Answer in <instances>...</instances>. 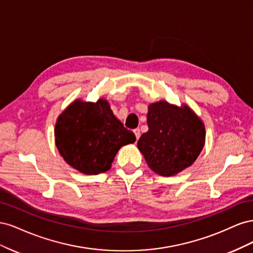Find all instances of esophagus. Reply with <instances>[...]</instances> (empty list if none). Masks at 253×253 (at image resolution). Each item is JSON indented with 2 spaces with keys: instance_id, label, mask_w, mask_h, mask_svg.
I'll use <instances>...</instances> for the list:
<instances>
[{
  "instance_id": "34e87169",
  "label": "esophagus",
  "mask_w": 253,
  "mask_h": 253,
  "mask_svg": "<svg viewBox=\"0 0 253 253\" xmlns=\"http://www.w3.org/2000/svg\"><path fill=\"white\" fill-rule=\"evenodd\" d=\"M133 132H134V134H135L136 139L138 140V139H139V137H140V129H139V128H135Z\"/></svg>"
}]
</instances>
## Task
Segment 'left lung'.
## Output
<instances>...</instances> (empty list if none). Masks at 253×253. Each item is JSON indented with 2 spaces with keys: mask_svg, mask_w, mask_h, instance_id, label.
I'll list each match as a JSON object with an SVG mask.
<instances>
[{
  "mask_svg": "<svg viewBox=\"0 0 253 253\" xmlns=\"http://www.w3.org/2000/svg\"><path fill=\"white\" fill-rule=\"evenodd\" d=\"M147 122L149 131L141 135L137 147L152 171L173 176L193 165L205 145L206 128L190 106L153 102Z\"/></svg>",
  "mask_w": 253,
  "mask_h": 253,
  "instance_id": "left-lung-1",
  "label": "left lung"
}]
</instances>
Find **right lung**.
<instances>
[{"mask_svg": "<svg viewBox=\"0 0 253 253\" xmlns=\"http://www.w3.org/2000/svg\"><path fill=\"white\" fill-rule=\"evenodd\" d=\"M136 140L103 98L96 102L76 99L59 115L56 147L66 164L86 175L109 171L121 147Z\"/></svg>", "mask_w": 253, "mask_h": 253, "instance_id": "right-lung-1", "label": "right lung"}]
</instances>
